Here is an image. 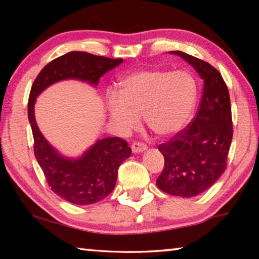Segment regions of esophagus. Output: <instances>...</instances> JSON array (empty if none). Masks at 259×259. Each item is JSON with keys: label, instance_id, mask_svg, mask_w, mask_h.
<instances>
[{"label": "esophagus", "instance_id": "1", "mask_svg": "<svg viewBox=\"0 0 259 259\" xmlns=\"http://www.w3.org/2000/svg\"><path fill=\"white\" fill-rule=\"evenodd\" d=\"M147 148L146 144H144L142 142H135L133 145H131V150H133L134 153H140L143 151H145Z\"/></svg>", "mask_w": 259, "mask_h": 259}]
</instances>
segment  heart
Segmentation results:
<instances>
[{
  "instance_id": "1",
  "label": "heart",
  "mask_w": 259,
  "mask_h": 259,
  "mask_svg": "<svg viewBox=\"0 0 259 259\" xmlns=\"http://www.w3.org/2000/svg\"><path fill=\"white\" fill-rule=\"evenodd\" d=\"M198 99V85L190 73L142 69L120 83L119 94H108L107 109L122 129L130 130L143 116L157 137L181 133L190 122Z\"/></svg>"
}]
</instances>
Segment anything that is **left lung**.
<instances>
[{"mask_svg": "<svg viewBox=\"0 0 259 259\" xmlns=\"http://www.w3.org/2000/svg\"><path fill=\"white\" fill-rule=\"evenodd\" d=\"M171 54L195 68L203 91L194 119L159 145L164 166L156 185L170 195L192 198L208 190L226 169L233 137L231 100L224 78L213 66L185 52Z\"/></svg>", "mask_w": 259, "mask_h": 259, "instance_id": "obj_1", "label": "left lung"}]
</instances>
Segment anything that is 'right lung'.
<instances>
[{
    "mask_svg": "<svg viewBox=\"0 0 259 259\" xmlns=\"http://www.w3.org/2000/svg\"><path fill=\"white\" fill-rule=\"evenodd\" d=\"M123 59H111L88 52L71 51L50 61L34 80L28 98V120L34 138V154L48 185L68 202L87 205L103 200L114 190L120 164L131 155L124 139L109 137L98 140L80 159L61 156L38 130L34 116L36 97L52 83L67 78L98 84L105 73L119 66Z\"/></svg>",
    "mask_w": 259,
    "mask_h": 259,
    "instance_id": "1",
    "label": "right lung"
}]
</instances>
